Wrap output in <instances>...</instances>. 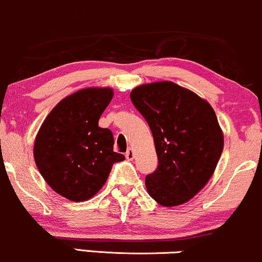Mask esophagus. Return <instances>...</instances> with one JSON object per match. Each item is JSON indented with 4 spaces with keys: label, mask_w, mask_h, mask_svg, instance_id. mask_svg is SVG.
Instances as JSON below:
<instances>
[{
    "label": "esophagus",
    "mask_w": 262,
    "mask_h": 262,
    "mask_svg": "<svg viewBox=\"0 0 262 262\" xmlns=\"http://www.w3.org/2000/svg\"><path fill=\"white\" fill-rule=\"evenodd\" d=\"M125 159L127 160H133L134 159V152L132 149H128L127 152H125Z\"/></svg>",
    "instance_id": "34e87169"
}]
</instances>
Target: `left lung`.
Wrapping results in <instances>:
<instances>
[{"mask_svg":"<svg viewBox=\"0 0 262 262\" xmlns=\"http://www.w3.org/2000/svg\"><path fill=\"white\" fill-rule=\"evenodd\" d=\"M152 133L159 166L146 176L147 193L162 206L187 203L213 174L223 134L207 101L172 81L145 84L130 93Z\"/></svg>","mask_w":262,"mask_h":262,"instance_id":"1","label":"left lung"}]
</instances>
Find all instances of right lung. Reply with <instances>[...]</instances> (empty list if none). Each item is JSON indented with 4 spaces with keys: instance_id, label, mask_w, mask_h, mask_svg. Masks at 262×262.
I'll use <instances>...</instances> for the list:
<instances>
[{
    "instance_id": "obj_1",
    "label": "right lung",
    "mask_w": 262,
    "mask_h": 262,
    "mask_svg": "<svg viewBox=\"0 0 262 262\" xmlns=\"http://www.w3.org/2000/svg\"><path fill=\"white\" fill-rule=\"evenodd\" d=\"M110 88L72 94L50 112L34 145V159L47 184L72 201L93 198L108 178L112 165L124 160L113 151V134L99 127L111 102Z\"/></svg>"
}]
</instances>
